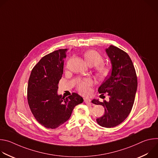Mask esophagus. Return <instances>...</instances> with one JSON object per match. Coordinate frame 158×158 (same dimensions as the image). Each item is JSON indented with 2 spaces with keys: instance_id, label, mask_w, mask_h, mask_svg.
I'll return each mask as SVG.
<instances>
[{
  "instance_id": "34e87169",
  "label": "esophagus",
  "mask_w": 158,
  "mask_h": 158,
  "mask_svg": "<svg viewBox=\"0 0 158 158\" xmlns=\"http://www.w3.org/2000/svg\"><path fill=\"white\" fill-rule=\"evenodd\" d=\"M91 101V99H90L89 98H84V102L85 103H89Z\"/></svg>"
}]
</instances>
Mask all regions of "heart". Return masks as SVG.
Returning <instances> with one entry per match:
<instances>
[{"label":"heart","mask_w":158,"mask_h":158,"mask_svg":"<svg viewBox=\"0 0 158 158\" xmlns=\"http://www.w3.org/2000/svg\"><path fill=\"white\" fill-rule=\"evenodd\" d=\"M84 59L87 63L91 66H94L96 76L99 78L107 77L110 72L109 67L103 63L104 57L98 52L90 50L84 54ZM93 84V81L91 78H85L77 85L78 92L83 95L89 94L91 93V87Z\"/></svg>","instance_id":"obj_1"}]
</instances>
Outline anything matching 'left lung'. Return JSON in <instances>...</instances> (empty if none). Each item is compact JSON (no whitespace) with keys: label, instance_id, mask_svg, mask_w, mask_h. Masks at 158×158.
<instances>
[{"label":"left lung","instance_id":"left-lung-1","mask_svg":"<svg viewBox=\"0 0 158 158\" xmlns=\"http://www.w3.org/2000/svg\"><path fill=\"white\" fill-rule=\"evenodd\" d=\"M112 64L109 77L106 78L98 89V92L109 96L108 102L92 101L93 104L102 105L104 114L96 119L99 125L113 127L123 123L132 108L137 91L138 79L136 70L129 55L121 49L110 46L106 49Z\"/></svg>","mask_w":158,"mask_h":158}]
</instances>
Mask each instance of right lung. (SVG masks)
Returning <instances> with one entry per match:
<instances>
[{
	"label": "right lung",
	"instance_id": "add662e5",
	"mask_svg": "<svg viewBox=\"0 0 158 158\" xmlns=\"http://www.w3.org/2000/svg\"><path fill=\"white\" fill-rule=\"evenodd\" d=\"M69 49H61L44 56L33 67L27 85V101L37 121L56 129L69 119L76 106L83 102L77 93L65 98L57 94L64 59Z\"/></svg>",
	"mask_w": 158,
	"mask_h": 158
}]
</instances>
